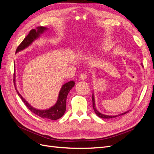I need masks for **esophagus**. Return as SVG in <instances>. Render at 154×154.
Segmentation results:
<instances>
[{"mask_svg": "<svg viewBox=\"0 0 154 154\" xmlns=\"http://www.w3.org/2000/svg\"><path fill=\"white\" fill-rule=\"evenodd\" d=\"M87 74L86 72H82L80 76V78L82 80H85V78H87Z\"/></svg>", "mask_w": 154, "mask_h": 154, "instance_id": "esophagus-1", "label": "esophagus"}]
</instances>
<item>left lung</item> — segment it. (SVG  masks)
<instances>
[{"label":"left lung","mask_w":154,"mask_h":154,"mask_svg":"<svg viewBox=\"0 0 154 154\" xmlns=\"http://www.w3.org/2000/svg\"><path fill=\"white\" fill-rule=\"evenodd\" d=\"M141 66L143 67V63H141ZM92 107H93V109H94L95 113L97 114V116H98V117L101 118H103V119H109V118H116L117 116H122V115H123V114H127V112H128V111L126 112H124L123 114H119V115H117V116H107V115H105V114H103L100 113L99 111H97L96 108V106H95V101H94V96L92 95Z\"/></svg>","instance_id":"obj_1"}]
</instances>
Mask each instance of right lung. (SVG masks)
Returning a JSON list of instances; mask_svg holds the SVG:
<instances>
[{"instance_id": "obj_1", "label": "right lung", "mask_w": 154, "mask_h": 154, "mask_svg": "<svg viewBox=\"0 0 154 154\" xmlns=\"http://www.w3.org/2000/svg\"><path fill=\"white\" fill-rule=\"evenodd\" d=\"M37 29H31L29 34L27 35L25 38L24 39L20 44L18 46V48H17L16 50V53L18 52L21 50H23L24 49L26 48L33 42L36 38H38V37L40 36V34L42 33V32L47 29V28L43 26H40L36 28ZM14 85H15V73H14ZM74 81H71L69 82L62 86L61 90H60L59 92V96H58V101L53 106L51 107L48 110H40L36 109L33 107H32L23 98L22 96L19 94V92H18L17 90V92L18 95L20 96V98L22 99V101L24 102V103L26 105V106L30 110L32 113L35 114L36 115L40 116L42 118H46V119H49L51 120H57L61 117H62L63 115L64 114L65 112H66V100H67V97L68 95V93L69 91H71V88L74 87ZM16 88V87H15ZM17 89V88H16Z\"/></svg>"}]
</instances>
